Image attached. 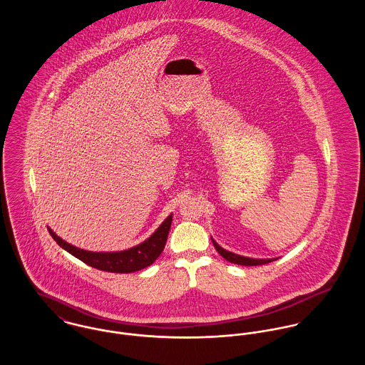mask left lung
I'll list each match as a JSON object with an SVG mask.
<instances>
[{
	"instance_id": "1",
	"label": "left lung",
	"mask_w": 365,
	"mask_h": 365,
	"mask_svg": "<svg viewBox=\"0 0 365 365\" xmlns=\"http://www.w3.org/2000/svg\"><path fill=\"white\" fill-rule=\"evenodd\" d=\"M210 239H212V237H210ZM212 243H213L215 249L217 250V253H219L225 260H227L229 262H233V264H239V265H262V264H267V262L277 260V259H252V257H245V256L235 255V253H232V252L225 250V249L220 247L213 239H212Z\"/></svg>"
}]
</instances>
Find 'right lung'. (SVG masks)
I'll use <instances>...</instances> for the list:
<instances>
[{
  "label": "right lung",
  "instance_id": "obj_1",
  "mask_svg": "<svg viewBox=\"0 0 365 365\" xmlns=\"http://www.w3.org/2000/svg\"><path fill=\"white\" fill-rule=\"evenodd\" d=\"M171 220H173V213L165 217V220L157 227L156 232L150 237H148L140 245L122 252H88L84 249H78L67 243L61 237H58L51 227H48V230L52 235L54 242L61 249H64L78 260L88 264L90 267H94L101 271H108V272L128 274V272H135L142 268H146L158 259V256L161 255L165 246Z\"/></svg>",
  "mask_w": 365,
  "mask_h": 365
}]
</instances>
